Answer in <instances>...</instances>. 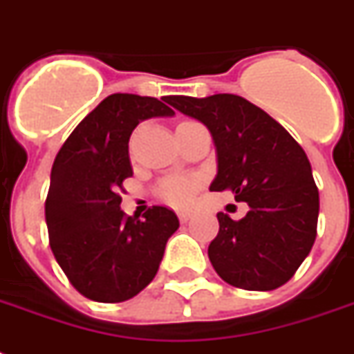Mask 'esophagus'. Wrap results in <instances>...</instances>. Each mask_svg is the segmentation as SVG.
<instances>
[{
    "label": "esophagus",
    "instance_id": "1",
    "mask_svg": "<svg viewBox=\"0 0 354 354\" xmlns=\"http://www.w3.org/2000/svg\"><path fill=\"white\" fill-rule=\"evenodd\" d=\"M191 213H187V211H180V213H178V218H180V222H189L191 221Z\"/></svg>",
    "mask_w": 354,
    "mask_h": 354
}]
</instances>
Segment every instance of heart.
Segmentation results:
<instances>
[{"mask_svg": "<svg viewBox=\"0 0 354 354\" xmlns=\"http://www.w3.org/2000/svg\"><path fill=\"white\" fill-rule=\"evenodd\" d=\"M198 185V178L194 176H171L160 183L158 194L165 204L174 205V207H185L193 202Z\"/></svg>", "mask_w": 354, "mask_h": 354, "instance_id": "obj_1", "label": "heart"}]
</instances>
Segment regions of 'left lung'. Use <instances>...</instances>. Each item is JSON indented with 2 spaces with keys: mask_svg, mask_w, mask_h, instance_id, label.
<instances>
[{
  "mask_svg": "<svg viewBox=\"0 0 354 354\" xmlns=\"http://www.w3.org/2000/svg\"><path fill=\"white\" fill-rule=\"evenodd\" d=\"M207 127L216 150L209 191H232L250 211L218 213L207 255L222 279L244 290H274L296 274L316 239L319 194L305 150L261 108L232 93L169 99Z\"/></svg>",
  "mask_w": 354,
  "mask_h": 354,
  "instance_id": "8db88e82",
  "label": "left lung"
}]
</instances>
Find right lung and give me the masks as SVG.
<instances>
[{"instance_id": "add662e5", "label": "right lung", "mask_w": 354, "mask_h": 354, "mask_svg": "<svg viewBox=\"0 0 354 354\" xmlns=\"http://www.w3.org/2000/svg\"><path fill=\"white\" fill-rule=\"evenodd\" d=\"M154 97L108 95L58 150L46 200L53 255L88 299L121 303L158 274L167 241L180 227L174 211L152 205L143 218L122 213V182L132 176L128 141L145 119L172 118Z\"/></svg>"}]
</instances>
